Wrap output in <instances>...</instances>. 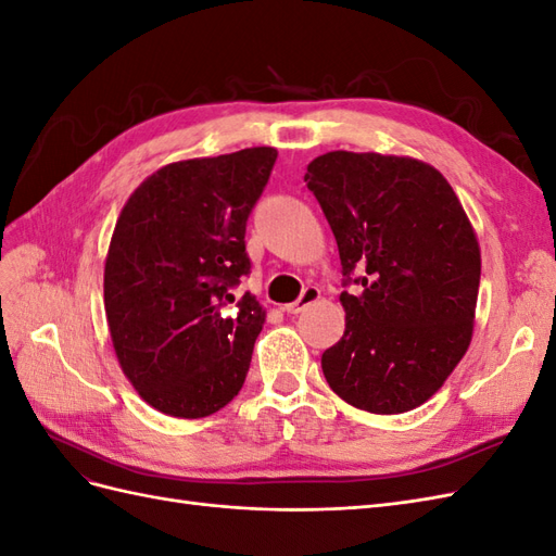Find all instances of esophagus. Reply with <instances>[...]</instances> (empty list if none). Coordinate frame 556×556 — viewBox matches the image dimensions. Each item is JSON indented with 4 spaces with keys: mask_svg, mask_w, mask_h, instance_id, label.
Masks as SVG:
<instances>
[{
    "mask_svg": "<svg viewBox=\"0 0 556 556\" xmlns=\"http://www.w3.org/2000/svg\"><path fill=\"white\" fill-rule=\"evenodd\" d=\"M317 299H319V290L313 288V285H308V288L301 292V296L294 301V304H288L282 311L288 315H299V313H304L311 304H315Z\"/></svg>",
    "mask_w": 556,
    "mask_h": 556,
    "instance_id": "esophagus-1",
    "label": "esophagus"
}]
</instances>
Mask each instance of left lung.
Instances as JSON below:
<instances>
[{
	"mask_svg": "<svg viewBox=\"0 0 556 556\" xmlns=\"http://www.w3.org/2000/svg\"><path fill=\"white\" fill-rule=\"evenodd\" d=\"M341 255L345 331L323 374L350 406L396 415L439 392L466 355L480 248L433 166L378 153L319 155L304 176Z\"/></svg>",
	"mask_w": 556,
	"mask_h": 556,
	"instance_id": "obj_1",
	"label": "left lung"
}]
</instances>
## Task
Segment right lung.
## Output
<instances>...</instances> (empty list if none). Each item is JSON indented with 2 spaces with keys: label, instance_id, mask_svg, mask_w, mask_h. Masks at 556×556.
I'll list each match as a JSON object with an SVG mask.
<instances>
[{
  "label": "right lung",
  "instance_id": "obj_1",
  "mask_svg": "<svg viewBox=\"0 0 556 556\" xmlns=\"http://www.w3.org/2000/svg\"><path fill=\"white\" fill-rule=\"evenodd\" d=\"M276 148L162 166L125 204L104 268V306L117 362L164 415H213L241 392L264 311L231 290L250 274L245 225L276 164Z\"/></svg>",
  "mask_w": 556,
  "mask_h": 556
}]
</instances>
